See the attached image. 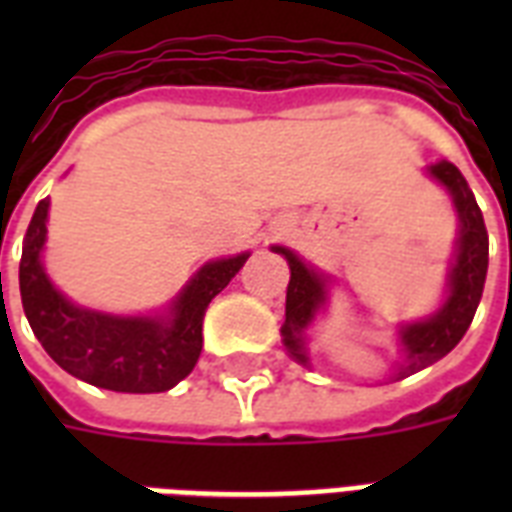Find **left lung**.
<instances>
[{
    "mask_svg": "<svg viewBox=\"0 0 512 512\" xmlns=\"http://www.w3.org/2000/svg\"><path fill=\"white\" fill-rule=\"evenodd\" d=\"M430 175L438 183L446 185L452 193L454 207L460 212V241H457V260L449 276V297L444 308L430 316L428 321L409 324L401 329L404 342V364L398 366L396 380H404L409 374L420 372L425 366L436 364L444 358L457 342L465 337L470 321L476 316V308L484 295L486 268H489V233H486L484 215L476 204V196L468 188V180L449 162H438L430 167ZM287 257L289 263V287H287V319L281 324L284 345L292 358L308 364L305 356V327L311 324L316 311L324 305V279L311 271L308 265L289 249L273 247Z\"/></svg>",
    "mask_w": 512,
    "mask_h": 512,
    "instance_id": "left-lung-1",
    "label": "left lung"
}]
</instances>
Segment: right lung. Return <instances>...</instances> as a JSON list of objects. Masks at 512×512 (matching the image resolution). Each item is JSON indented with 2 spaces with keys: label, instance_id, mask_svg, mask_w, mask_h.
Segmentation results:
<instances>
[{
  "label": "right lung",
  "instance_id": "right-lung-1",
  "mask_svg": "<svg viewBox=\"0 0 512 512\" xmlns=\"http://www.w3.org/2000/svg\"><path fill=\"white\" fill-rule=\"evenodd\" d=\"M47 207L42 199L23 239L20 300L36 340L60 369L116 393H164L191 374L201 353V324L207 305L241 271L249 255L215 260L172 305V319H119L84 311L58 295L39 263L47 236Z\"/></svg>",
  "mask_w": 512,
  "mask_h": 512
}]
</instances>
